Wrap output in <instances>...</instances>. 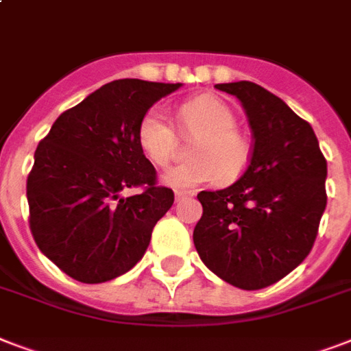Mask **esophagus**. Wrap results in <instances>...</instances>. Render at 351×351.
I'll return each mask as SVG.
<instances>
[{
  "label": "esophagus",
  "instance_id": "esophagus-1",
  "mask_svg": "<svg viewBox=\"0 0 351 351\" xmlns=\"http://www.w3.org/2000/svg\"><path fill=\"white\" fill-rule=\"evenodd\" d=\"M195 193L193 191H175V200L176 202H180V200H184V198L187 197H193Z\"/></svg>",
  "mask_w": 351,
  "mask_h": 351
}]
</instances>
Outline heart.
Instances as JSON below:
<instances>
[{
  "label": "heart",
  "instance_id": "b5f03b06",
  "mask_svg": "<svg viewBox=\"0 0 351 351\" xmlns=\"http://www.w3.org/2000/svg\"><path fill=\"white\" fill-rule=\"evenodd\" d=\"M182 131L198 138L191 149L195 160L171 167L162 182L175 189H193L200 184L239 178L247 167L251 145L237 129L239 118L228 104L215 96H200L178 109ZM138 143L149 162L164 167L176 149V132L158 107L149 109L138 125Z\"/></svg>",
  "mask_w": 351,
  "mask_h": 351
}]
</instances>
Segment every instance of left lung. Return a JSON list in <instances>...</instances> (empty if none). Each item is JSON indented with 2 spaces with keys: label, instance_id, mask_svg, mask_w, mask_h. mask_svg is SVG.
I'll use <instances>...</instances> for the list:
<instances>
[{
  "label": "left lung",
  "instance_id": "8db88e82",
  "mask_svg": "<svg viewBox=\"0 0 351 351\" xmlns=\"http://www.w3.org/2000/svg\"><path fill=\"white\" fill-rule=\"evenodd\" d=\"M239 98L253 132L247 169L200 191L193 242L211 271L240 289L278 282L304 261L326 209V160L308 121L253 82L217 84Z\"/></svg>",
  "mask_w": 351,
  "mask_h": 351
}]
</instances>
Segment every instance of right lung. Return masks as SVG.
Wrapping results in <instances>:
<instances>
[{"label":"right lung","instance_id":"add662e5","mask_svg":"<svg viewBox=\"0 0 351 351\" xmlns=\"http://www.w3.org/2000/svg\"><path fill=\"white\" fill-rule=\"evenodd\" d=\"M182 84L114 80L58 117L27 178L30 231L63 273L100 284L142 261L154 224L175 202L138 143L143 114ZM145 185L123 199L125 186Z\"/></svg>","mask_w":351,"mask_h":351}]
</instances>
